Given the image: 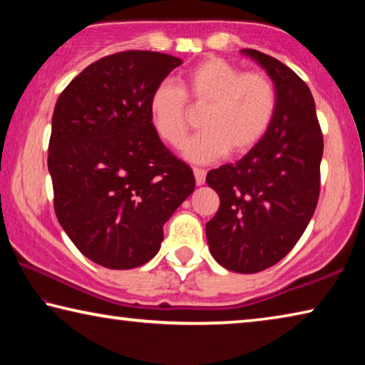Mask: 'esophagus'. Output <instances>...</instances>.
Listing matches in <instances>:
<instances>
[{"label":"esophagus","mask_w":365,"mask_h":365,"mask_svg":"<svg viewBox=\"0 0 365 365\" xmlns=\"http://www.w3.org/2000/svg\"><path fill=\"white\" fill-rule=\"evenodd\" d=\"M193 174H195V180L197 185H202L206 182V170L205 169H200V168H195L193 169Z\"/></svg>","instance_id":"34e87169"}]
</instances>
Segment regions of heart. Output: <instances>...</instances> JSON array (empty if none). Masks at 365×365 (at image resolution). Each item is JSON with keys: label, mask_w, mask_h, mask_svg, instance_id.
Masks as SVG:
<instances>
[{"label": "heart", "mask_w": 365, "mask_h": 365, "mask_svg": "<svg viewBox=\"0 0 365 365\" xmlns=\"http://www.w3.org/2000/svg\"><path fill=\"white\" fill-rule=\"evenodd\" d=\"M206 108L201 130L185 145V158L197 164L252 150L274 122L279 95L264 72H243L224 58H206L178 78L160 82L150 96V115L165 143L180 146L190 128V108Z\"/></svg>", "instance_id": "heart-1"}]
</instances>
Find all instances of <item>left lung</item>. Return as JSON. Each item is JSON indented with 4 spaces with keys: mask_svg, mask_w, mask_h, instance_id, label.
<instances>
[{
    "mask_svg": "<svg viewBox=\"0 0 365 365\" xmlns=\"http://www.w3.org/2000/svg\"><path fill=\"white\" fill-rule=\"evenodd\" d=\"M243 54L274 80L279 106L269 132L245 158L209 170L206 182L220 206L206 237L220 265L256 274L293 250L316 211L324 137L309 86L279 59L256 49Z\"/></svg>",
    "mask_w": 365,
    "mask_h": 365,
    "instance_id": "1",
    "label": "left lung"
}]
</instances>
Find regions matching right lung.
Returning <instances> with one entry per match:
<instances>
[{"label":"right lung","mask_w":365,"mask_h":365,"mask_svg":"<svg viewBox=\"0 0 365 365\" xmlns=\"http://www.w3.org/2000/svg\"><path fill=\"white\" fill-rule=\"evenodd\" d=\"M180 64L140 49L110 54L54 106V211L77 250L103 267L133 269L156 256L164 224L195 190L193 170L164 146L150 115L153 90Z\"/></svg>","instance_id":"add662e5"}]
</instances>
